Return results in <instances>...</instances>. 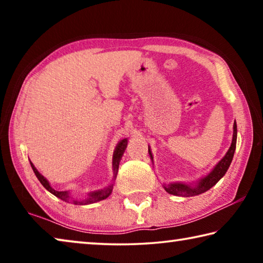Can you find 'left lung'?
<instances>
[{
    "label": "left lung",
    "mask_w": 263,
    "mask_h": 263,
    "mask_svg": "<svg viewBox=\"0 0 263 263\" xmlns=\"http://www.w3.org/2000/svg\"><path fill=\"white\" fill-rule=\"evenodd\" d=\"M235 142H237V124L234 123L233 125V138H232V144L229 148L228 153L224 158H222L217 166L213 168V171L208 176L203 177V179L198 182V184L196 186H190L188 184L183 183H171V184H164L163 188L168 194L175 195V196H183V197H190V196H196L199 194H203L208 191L210 188H212L218 181H219L222 176L225 175V173L228 172L231 162H232L234 151H235ZM148 152L151 158L153 159L152 153L148 148Z\"/></svg>",
    "instance_id": "obj_1"
}]
</instances>
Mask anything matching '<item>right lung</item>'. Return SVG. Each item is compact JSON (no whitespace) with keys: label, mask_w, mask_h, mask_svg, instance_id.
Segmentation results:
<instances>
[{"label":"right lung","mask_w":263,"mask_h":263,"mask_svg":"<svg viewBox=\"0 0 263 263\" xmlns=\"http://www.w3.org/2000/svg\"><path fill=\"white\" fill-rule=\"evenodd\" d=\"M126 145H127V140L126 139H123L119 144L117 145V147H116V151L114 153V161H112V167H114V174L116 177L117 175V172H118V166H119V161H121V158L124 153V151L126 148ZM31 163V167H32L33 172L35 176H37V179L39 180V182L44 185V188L46 190L50 191L51 194H53L54 196H57L58 198L62 199V201L65 202H68V201H72L73 204H78V205H83V204H90V203H95V202H99L102 201V199H104L106 197H109V195L111 194V191H112V184H110L109 186H106V188L99 190V191H94V193H91L90 195L88 196L86 199H83V201H75V199H69V196L67 191H57L52 188L48 183V181L44 177L42 174H39V172L35 169V167L32 164V162L30 161Z\"/></svg>","instance_id":"1"}]
</instances>
